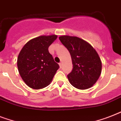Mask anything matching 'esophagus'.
<instances>
[{
	"mask_svg": "<svg viewBox=\"0 0 121 121\" xmlns=\"http://www.w3.org/2000/svg\"><path fill=\"white\" fill-rule=\"evenodd\" d=\"M59 65H60V68H61V67H62V65H63L62 63H59Z\"/></svg>",
	"mask_w": 121,
	"mask_h": 121,
	"instance_id": "34e87169",
	"label": "esophagus"
}]
</instances>
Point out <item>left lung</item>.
Wrapping results in <instances>:
<instances>
[{
  "label": "left lung",
  "instance_id": "left-lung-1",
  "mask_svg": "<svg viewBox=\"0 0 121 121\" xmlns=\"http://www.w3.org/2000/svg\"><path fill=\"white\" fill-rule=\"evenodd\" d=\"M59 39L72 57L73 69L67 75L70 83L81 90L92 87L99 79L102 70L101 60L97 51L78 37L62 36Z\"/></svg>",
  "mask_w": 121,
  "mask_h": 121
}]
</instances>
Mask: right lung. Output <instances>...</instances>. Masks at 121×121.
I'll list each match as a JSON object with an SVG mask.
<instances>
[{
	"label": "right lung",
	"instance_id": "obj_1",
	"mask_svg": "<svg viewBox=\"0 0 121 121\" xmlns=\"http://www.w3.org/2000/svg\"><path fill=\"white\" fill-rule=\"evenodd\" d=\"M56 35L41 36L32 39L22 48L17 58V68L22 79L33 89L44 88L59 68L49 53L48 48Z\"/></svg>",
	"mask_w": 121,
	"mask_h": 121
}]
</instances>
